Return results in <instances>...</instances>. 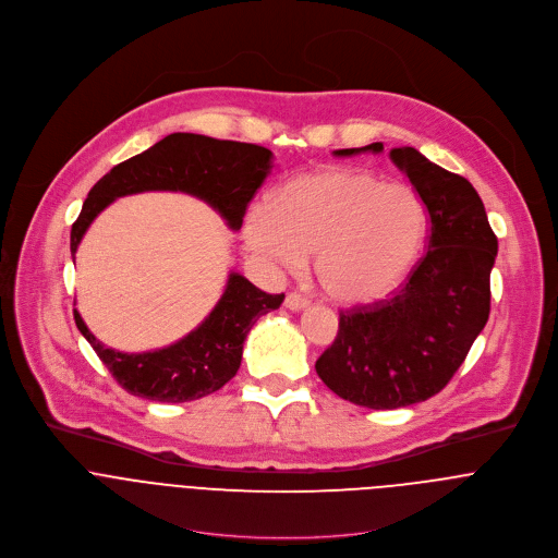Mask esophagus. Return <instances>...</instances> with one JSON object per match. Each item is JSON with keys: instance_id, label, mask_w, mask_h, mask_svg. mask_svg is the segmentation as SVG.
Instances as JSON below:
<instances>
[{"instance_id": "obj_1", "label": "esophagus", "mask_w": 558, "mask_h": 558, "mask_svg": "<svg viewBox=\"0 0 558 558\" xmlns=\"http://www.w3.org/2000/svg\"><path fill=\"white\" fill-rule=\"evenodd\" d=\"M307 299L303 296V294H299V292H290L288 296H286V307L288 310H292V312H301L303 307H307Z\"/></svg>"}]
</instances>
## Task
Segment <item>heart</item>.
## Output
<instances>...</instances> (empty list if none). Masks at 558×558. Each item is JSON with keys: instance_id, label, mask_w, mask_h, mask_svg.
Masks as SVG:
<instances>
[{"instance_id": "b5f03b06", "label": "heart", "mask_w": 558, "mask_h": 558, "mask_svg": "<svg viewBox=\"0 0 558 558\" xmlns=\"http://www.w3.org/2000/svg\"><path fill=\"white\" fill-rule=\"evenodd\" d=\"M427 229L416 192L355 168H327L283 183L268 209L244 222L246 246L272 268L314 257L320 288L340 303L392 292L410 272Z\"/></svg>"}]
</instances>
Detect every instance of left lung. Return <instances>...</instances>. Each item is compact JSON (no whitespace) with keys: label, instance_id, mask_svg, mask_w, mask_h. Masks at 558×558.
<instances>
[{"label":"left lung","instance_id":"8db88e82","mask_svg":"<svg viewBox=\"0 0 558 558\" xmlns=\"http://www.w3.org/2000/svg\"><path fill=\"white\" fill-rule=\"evenodd\" d=\"M379 142L336 150L381 153ZM392 163L425 205L427 253L388 299L340 310L338 336L316 360L338 397L371 410H395L440 392L464 362L490 312L497 238L473 185L403 146Z\"/></svg>","mask_w":558,"mask_h":558}]
</instances>
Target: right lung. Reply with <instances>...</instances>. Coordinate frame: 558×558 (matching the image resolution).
Segmentation results:
<instances>
[{"label": "right lung", "mask_w": 558, "mask_h": 558, "mask_svg": "<svg viewBox=\"0 0 558 558\" xmlns=\"http://www.w3.org/2000/svg\"><path fill=\"white\" fill-rule=\"evenodd\" d=\"M270 168L272 153L264 146L172 133L146 153L116 166L92 187L72 227V255L76 257L83 235L100 211L116 198L142 192L192 194L211 205L229 229L238 231ZM281 303L283 294H266L240 272H231L220 301L192 333L146 353L107 349L87 329L78 310H74V320L124 390L150 401L183 403L211 395L235 377L251 327Z\"/></svg>", "instance_id": "right-lung-1"}]
</instances>
